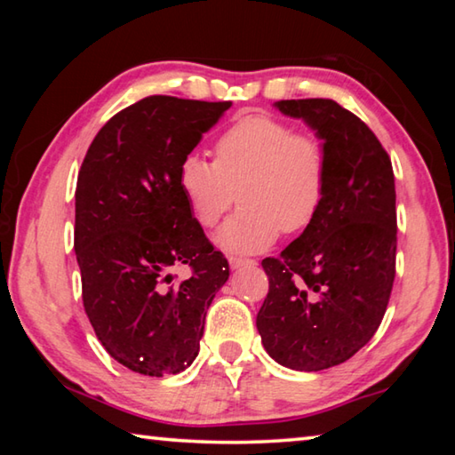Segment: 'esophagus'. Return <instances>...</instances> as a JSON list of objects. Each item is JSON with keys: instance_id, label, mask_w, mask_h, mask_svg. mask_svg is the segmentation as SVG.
Wrapping results in <instances>:
<instances>
[{"instance_id": "obj_1", "label": "esophagus", "mask_w": 455, "mask_h": 455, "mask_svg": "<svg viewBox=\"0 0 455 455\" xmlns=\"http://www.w3.org/2000/svg\"><path fill=\"white\" fill-rule=\"evenodd\" d=\"M228 265H230V268H235V271H236V268H243V267H255L257 260L243 259V257H230Z\"/></svg>"}]
</instances>
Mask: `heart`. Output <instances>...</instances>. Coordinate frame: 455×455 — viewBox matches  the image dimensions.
I'll list each match as a JSON object with an SVG mask.
<instances>
[{
	"label": "heart",
	"mask_w": 455,
	"mask_h": 455,
	"mask_svg": "<svg viewBox=\"0 0 455 455\" xmlns=\"http://www.w3.org/2000/svg\"><path fill=\"white\" fill-rule=\"evenodd\" d=\"M327 184L321 138L267 114L235 120L214 142V163L188 154L179 166V188L200 227H214L236 198L241 203L217 235L230 252L263 251L279 230L303 233L323 209Z\"/></svg>",
	"instance_id": "b5f03b06"
}]
</instances>
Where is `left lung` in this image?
Listing matches in <instances>:
<instances>
[{"mask_svg": "<svg viewBox=\"0 0 455 455\" xmlns=\"http://www.w3.org/2000/svg\"><path fill=\"white\" fill-rule=\"evenodd\" d=\"M329 152L323 209L279 257L263 260L268 292L257 315L263 347L295 371L343 363L369 343L395 279V179L387 152L333 100H281Z\"/></svg>", "mask_w": 455, "mask_h": 455, "instance_id": "left-lung-1", "label": "left lung"}]
</instances>
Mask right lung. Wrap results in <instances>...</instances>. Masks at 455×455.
I'll return each mask as SVG.
<instances>
[{"label":"right lung","mask_w":455,"mask_h":455,"mask_svg":"<svg viewBox=\"0 0 455 455\" xmlns=\"http://www.w3.org/2000/svg\"><path fill=\"white\" fill-rule=\"evenodd\" d=\"M230 102L148 96L96 134L76 187L74 251L82 299L104 349L130 371L192 365L228 263L179 188V166ZM191 267L174 283L172 268Z\"/></svg>","instance_id":"1"}]
</instances>
